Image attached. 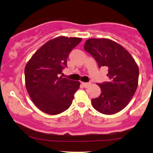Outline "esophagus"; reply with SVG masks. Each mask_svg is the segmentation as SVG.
<instances>
[{
  "instance_id": "esophagus-1",
  "label": "esophagus",
  "mask_w": 153,
  "mask_h": 153,
  "mask_svg": "<svg viewBox=\"0 0 153 153\" xmlns=\"http://www.w3.org/2000/svg\"><path fill=\"white\" fill-rule=\"evenodd\" d=\"M90 82H82V85H83L84 88H87L88 87V85H90Z\"/></svg>"
}]
</instances>
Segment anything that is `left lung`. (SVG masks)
I'll return each mask as SVG.
<instances>
[{
  "instance_id": "8db88e82",
  "label": "left lung",
  "mask_w": 153,
  "mask_h": 153,
  "mask_svg": "<svg viewBox=\"0 0 153 153\" xmlns=\"http://www.w3.org/2000/svg\"><path fill=\"white\" fill-rule=\"evenodd\" d=\"M84 50L99 68H108V82L98 83L101 95L92 99L93 106L103 114L120 111L127 106L137 90L139 68L134 58L122 46L108 39H89Z\"/></svg>"
}]
</instances>
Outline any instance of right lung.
<instances>
[{
	"label": "right lung",
	"mask_w": 153,
	"mask_h": 153,
	"mask_svg": "<svg viewBox=\"0 0 153 153\" xmlns=\"http://www.w3.org/2000/svg\"><path fill=\"white\" fill-rule=\"evenodd\" d=\"M81 38L59 36L40 47L24 70L28 94L45 113L58 114L71 106L80 82L59 77L67 67L69 54Z\"/></svg>",
	"instance_id": "1"
}]
</instances>
